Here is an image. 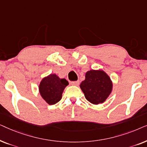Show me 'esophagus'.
<instances>
[{
    "label": "esophagus",
    "instance_id": "34e87169",
    "mask_svg": "<svg viewBox=\"0 0 147 147\" xmlns=\"http://www.w3.org/2000/svg\"><path fill=\"white\" fill-rule=\"evenodd\" d=\"M80 84L79 81H74V82H71V84L73 86H78Z\"/></svg>",
    "mask_w": 147,
    "mask_h": 147
}]
</instances>
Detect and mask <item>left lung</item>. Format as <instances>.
Returning <instances> with one entry per match:
<instances>
[{"label":"left lung","mask_w":147,"mask_h":147,"mask_svg":"<svg viewBox=\"0 0 147 147\" xmlns=\"http://www.w3.org/2000/svg\"><path fill=\"white\" fill-rule=\"evenodd\" d=\"M85 80L80 88L88 101L93 104L106 101L112 90V83L108 74L102 70H90L86 73Z\"/></svg>","instance_id":"left-lung-1"}]
</instances>
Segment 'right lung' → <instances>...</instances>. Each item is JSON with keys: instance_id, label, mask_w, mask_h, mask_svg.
Wrapping results in <instances>:
<instances>
[{"instance_id": "right-lung-1", "label": "right lung", "mask_w": 147, "mask_h": 147, "mask_svg": "<svg viewBox=\"0 0 147 147\" xmlns=\"http://www.w3.org/2000/svg\"><path fill=\"white\" fill-rule=\"evenodd\" d=\"M69 83L65 79H60L56 74H50L40 82L39 90L41 97L49 105L57 103Z\"/></svg>"}]
</instances>
